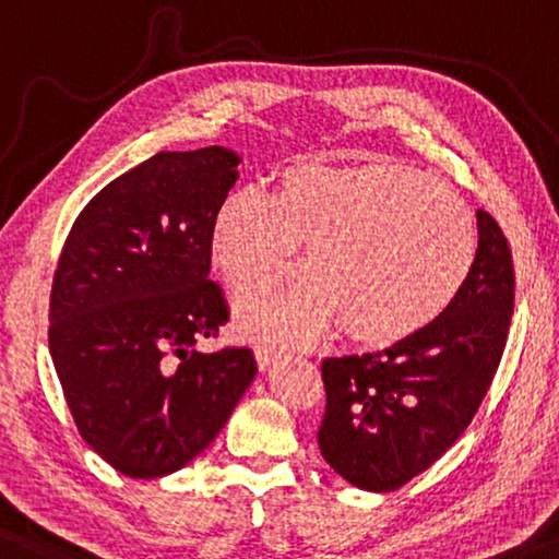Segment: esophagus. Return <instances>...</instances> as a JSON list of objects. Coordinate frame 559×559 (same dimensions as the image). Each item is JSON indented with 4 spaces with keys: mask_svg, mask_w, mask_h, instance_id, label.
I'll return each mask as SVG.
<instances>
[{
    "mask_svg": "<svg viewBox=\"0 0 559 559\" xmlns=\"http://www.w3.org/2000/svg\"><path fill=\"white\" fill-rule=\"evenodd\" d=\"M281 357V349L278 347H271V345H258L255 347V360H258V368L260 370H267L273 366V360H278Z\"/></svg>",
    "mask_w": 559,
    "mask_h": 559,
    "instance_id": "1",
    "label": "esophagus"
}]
</instances>
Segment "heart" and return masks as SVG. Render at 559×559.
I'll list each match as a JSON object with an SVG mask.
<instances>
[{"label":"heart","mask_w":559,"mask_h":559,"mask_svg":"<svg viewBox=\"0 0 559 559\" xmlns=\"http://www.w3.org/2000/svg\"><path fill=\"white\" fill-rule=\"evenodd\" d=\"M307 242V267L248 288L237 324L252 340L304 345L342 322L349 340L396 345L440 319L473 271L478 237L463 199L401 163H294L273 191L229 193L210 255L235 292L281 271Z\"/></svg>","instance_id":"obj_1"}]
</instances>
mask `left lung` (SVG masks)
Listing matches in <instances>:
<instances>
[{
  "instance_id": "left-lung-1",
  "label": "left lung",
  "mask_w": 559,
  "mask_h": 559,
  "mask_svg": "<svg viewBox=\"0 0 559 559\" xmlns=\"http://www.w3.org/2000/svg\"><path fill=\"white\" fill-rule=\"evenodd\" d=\"M478 250L440 319L383 353L326 357L319 450L355 488L389 493L437 463L473 421L501 362L513 311L509 242L475 212Z\"/></svg>"
}]
</instances>
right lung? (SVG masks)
Listing matches in <instances>:
<instances>
[{
	"label": "right lung",
	"mask_w": 559,
	"mask_h": 559,
	"mask_svg": "<svg viewBox=\"0 0 559 559\" xmlns=\"http://www.w3.org/2000/svg\"><path fill=\"white\" fill-rule=\"evenodd\" d=\"M240 160L222 145L155 153L84 206L58 260V381L88 448L130 478L189 465L258 373L248 347L197 349L229 319L210 233Z\"/></svg>",
	"instance_id": "right-lung-1"
}]
</instances>
